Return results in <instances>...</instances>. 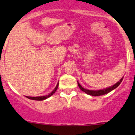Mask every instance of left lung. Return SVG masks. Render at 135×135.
I'll return each mask as SVG.
<instances>
[{
  "mask_svg": "<svg viewBox=\"0 0 135 135\" xmlns=\"http://www.w3.org/2000/svg\"><path fill=\"white\" fill-rule=\"evenodd\" d=\"M123 80V77L120 80V81H118V82H116L115 84H114L112 86H109L108 88H106V89H101V90H89V89H86L84 88L80 84L79 82H78V85L79 86L80 89L81 90H82L83 92H84L85 93H86L87 95H91V96H100V95H105V94H108V93L111 92L112 90H113L114 89H115V88L118 86L120 84V83L122 82Z\"/></svg>",
  "mask_w": 135,
  "mask_h": 135,
  "instance_id": "left-lung-1",
  "label": "left lung"
}]
</instances>
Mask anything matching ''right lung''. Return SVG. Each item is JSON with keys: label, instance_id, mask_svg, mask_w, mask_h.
Masks as SVG:
<instances>
[{"label": "right lung", "instance_id": "add662e5", "mask_svg": "<svg viewBox=\"0 0 135 135\" xmlns=\"http://www.w3.org/2000/svg\"><path fill=\"white\" fill-rule=\"evenodd\" d=\"M58 86H59V82L57 83V86H56V87L55 88L54 90L51 92V93H50L48 95H45V96H40V97H27V96H26V97L28 99H30L36 100V101H42V100L46 99L49 98V97H50L51 95H53V94L55 93V91L57 90V88H58Z\"/></svg>", "mask_w": 135, "mask_h": 135}]
</instances>
